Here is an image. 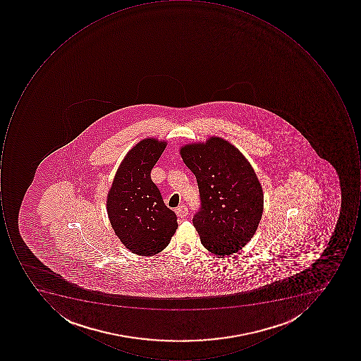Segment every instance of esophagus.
Returning a JSON list of instances; mask_svg holds the SVG:
<instances>
[{
	"mask_svg": "<svg viewBox=\"0 0 361 361\" xmlns=\"http://www.w3.org/2000/svg\"><path fill=\"white\" fill-rule=\"evenodd\" d=\"M176 214H177L178 217L184 218L189 214V209L186 206L181 205L176 209Z\"/></svg>",
	"mask_w": 361,
	"mask_h": 361,
	"instance_id": "1",
	"label": "esophagus"
}]
</instances>
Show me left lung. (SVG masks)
Here are the masks:
<instances>
[{
  "instance_id": "left-lung-1",
  "label": "left lung",
  "mask_w": 361,
  "mask_h": 361,
  "mask_svg": "<svg viewBox=\"0 0 361 361\" xmlns=\"http://www.w3.org/2000/svg\"><path fill=\"white\" fill-rule=\"evenodd\" d=\"M180 154L197 181L200 207L193 224L200 242L220 256L242 250L257 230L264 210L262 188L252 166L221 137L188 144Z\"/></svg>"
}]
</instances>
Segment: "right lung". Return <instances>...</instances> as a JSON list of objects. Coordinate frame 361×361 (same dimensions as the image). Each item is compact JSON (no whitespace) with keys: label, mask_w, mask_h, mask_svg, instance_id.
Instances as JSON below:
<instances>
[{"label":"right lung","mask_w":361,"mask_h":361,"mask_svg":"<svg viewBox=\"0 0 361 361\" xmlns=\"http://www.w3.org/2000/svg\"><path fill=\"white\" fill-rule=\"evenodd\" d=\"M167 143L145 139L128 152L107 195V214L121 243L142 256L167 247L178 228L177 216L164 203L151 171Z\"/></svg>","instance_id":"obj_1"}]
</instances>
